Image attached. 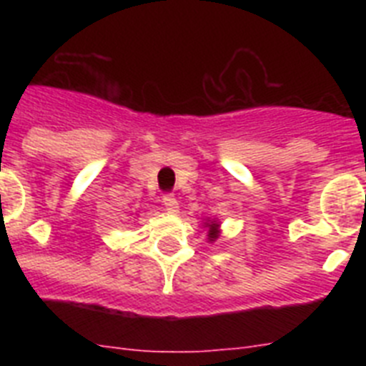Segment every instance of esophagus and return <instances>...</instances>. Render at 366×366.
I'll use <instances>...</instances> for the list:
<instances>
[{
  "instance_id": "esophagus-1",
  "label": "esophagus",
  "mask_w": 366,
  "mask_h": 366,
  "mask_svg": "<svg viewBox=\"0 0 366 366\" xmlns=\"http://www.w3.org/2000/svg\"><path fill=\"white\" fill-rule=\"evenodd\" d=\"M163 205L168 212H177L179 211V203L174 194H164L163 196Z\"/></svg>"
}]
</instances>
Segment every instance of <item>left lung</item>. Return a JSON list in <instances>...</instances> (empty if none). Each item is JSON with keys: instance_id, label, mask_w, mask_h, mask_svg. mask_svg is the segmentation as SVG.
I'll use <instances>...</instances> for the list:
<instances>
[{"instance_id": "left-lung-1", "label": "left lung", "mask_w": 366, "mask_h": 366, "mask_svg": "<svg viewBox=\"0 0 366 366\" xmlns=\"http://www.w3.org/2000/svg\"><path fill=\"white\" fill-rule=\"evenodd\" d=\"M205 227H209V234H207L209 236V242H214L219 236V223L216 219H209L205 223Z\"/></svg>"}]
</instances>
